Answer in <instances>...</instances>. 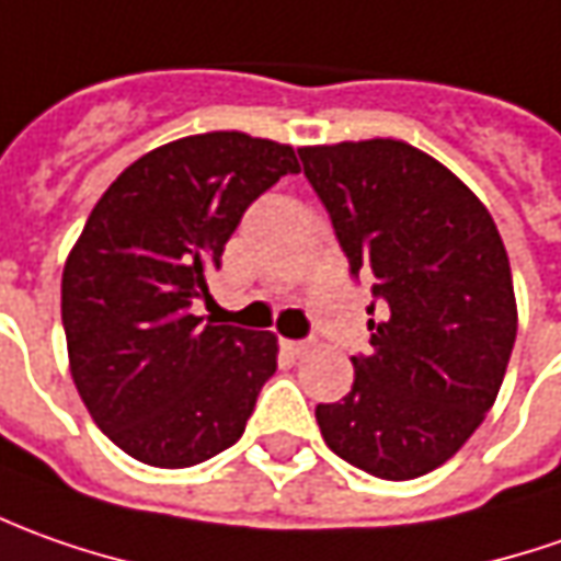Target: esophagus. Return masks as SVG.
Segmentation results:
<instances>
[{
  "mask_svg": "<svg viewBox=\"0 0 561 561\" xmlns=\"http://www.w3.org/2000/svg\"><path fill=\"white\" fill-rule=\"evenodd\" d=\"M313 344L310 341H291V339H282V351L288 354V357H304L307 351H310Z\"/></svg>",
  "mask_w": 561,
  "mask_h": 561,
  "instance_id": "34e87169",
  "label": "esophagus"
}]
</instances>
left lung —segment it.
Here are the masks:
<instances>
[{"instance_id": "left-lung-1", "label": "left lung", "mask_w": 561, "mask_h": 561, "mask_svg": "<svg viewBox=\"0 0 561 561\" xmlns=\"http://www.w3.org/2000/svg\"><path fill=\"white\" fill-rule=\"evenodd\" d=\"M351 276L373 282V351L354 388L319 403L332 454L385 481L432 472L493 407L515 344L510 257L488 207L425 151L394 142L300 148Z\"/></svg>"}]
</instances>
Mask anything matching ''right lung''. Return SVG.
I'll return each mask as SVG.
<instances>
[{
  "label": "right lung",
  "mask_w": 561,
  "mask_h": 561,
  "mask_svg": "<svg viewBox=\"0 0 561 561\" xmlns=\"http://www.w3.org/2000/svg\"><path fill=\"white\" fill-rule=\"evenodd\" d=\"M295 148L204 133L148 151L92 207L61 276L70 376L124 454L185 469L232 447L276 373V335L192 313L244 210Z\"/></svg>",
  "instance_id": "1"
}]
</instances>
